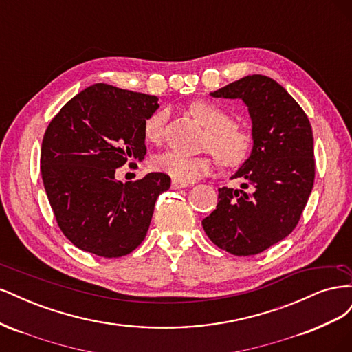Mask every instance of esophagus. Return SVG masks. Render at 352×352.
Wrapping results in <instances>:
<instances>
[{
	"instance_id": "1",
	"label": "esophagus",
	"mask_w": 352,
	"mask_h": 352,
	"mask_svg": "<svg viewBox=\"0 0 352 352\" xmlns=\"http://www.w3.org/2000/svg\"><path fill=\"white\" fill-rule=\"evenodd\" d=\"M189 186V184H185V182H179V180H172V189H182V188H186Z\"/></svg>"
}]
</instances>
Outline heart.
Segmentation results:
<instances>
[{
	"mask_svg": "<svg viewBox=\"0 0 352 352\" xmlns=\"http://www.w3.org/2000/svg\"><path fill=\"white\" fill-rule=\"evenodd\" d=\"M190 111L208 129L206 145L211 148L219 162L225 166L241 164L251 153L252 136L242 127L232 123V116L210 101H195ZM167 111L153 113L144 123V136L148 142L163 140ZM154 167L179 182H194L214 168L211 155H185L177 151H166L154 158Z\"/></svg>",
	"mask_w": 352,
	"mask_h": 352,
	"instance_id": "obj_1",
	"label": "heart"
}]
</instances>
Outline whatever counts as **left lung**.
<instances>
[{
	"mask_svg": "<svg viewBox=\"0 0 352 352\" xmlns=\"http://www.w3.org/2000/svg\"><path fill=\"white\" fill-rule=\"evenodd\" d=\"M210 95L247 105L252 148L232 175L243 184L219 189L217 207L202 228L223 251L243 257L258 254L295 229L311 194V126L282 85L263 74H250Z\"/></svg>",
	"mask_w": 352,
	"mask_h": 352,
	"instance_id": "8db88e82",
	"label": "left lung"
}]
</instances>
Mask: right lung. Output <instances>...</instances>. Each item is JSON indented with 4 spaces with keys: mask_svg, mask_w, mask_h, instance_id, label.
<instances>
[{
    "mask_svg": "<svg viewBox=\"0 0 352 352\" xmlns=\"http://www.w3.org/2000/svg\"><path fill=\"white\" fill-rule=\"evenodd\" d=\"M158 107L154 95L95 83L48 124L42 180L60 229L82 251L122 257L144 241L170 177L153 172L123 184L116 168L145 158L144 123Z\"/></svg>",
    "mask_w": 352,
    "mask_h": 352,
    "instance_id": "1",
    "label": "right lung"
}]
</instances>
